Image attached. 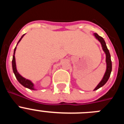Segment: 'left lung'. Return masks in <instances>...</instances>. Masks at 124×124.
<instances>
[{"label": "left lung", "instance_id": "8db88e82", "mask_svg": "<svg viewBox=\"0 0 124 124\" xmlns=\"http://www.w3.org/2000/svg\"><path fill=\"white\" fill-rule=\"evenodd\" d=\"M94 37H96V39L99 40L100 41L102 47L103 51H104L105 53H106V64H107V68H106V73H105L104 76V77H103L102 79L101 80V81L98 84L97 86H96V88L94 89V91H96L98 89H99L100 87H101L102 86H103L107 83V81L109 79V77H110V73H111L112 71V61H111V59H110V53H109V50L107 49V47L106 46V42H105L104 40L103 39L102 37H100L97 35V33H94Z\"/></svg>", "mask_w": 124, "mask_h": 124}]
</instances>
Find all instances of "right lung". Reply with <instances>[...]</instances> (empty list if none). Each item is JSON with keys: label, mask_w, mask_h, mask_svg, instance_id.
I'll list each match as a JSON object with an SVG mask.
<instances>
[{"label": "right lung", "mask_w": 124, "mask_h": 124, "mask_svg": "<svg viewBox=\"0 0 124 124\" xmlns=\"http://www.w3.org/2000/svg\"><path fill=\"white\" fill-rule=\"evenodd\" d=\"M25 35V34L23 35L22 36V37L20 38V39L19 40V41L17 43V45H18V43L20 42V41L22 40V38L23 37V36ZM16 48H17V46L14 49V55H13V59H12V69H13V71H14V74H15V77L17 78V79L18 80V81L19 82L20 84L23 86L24 87H27V88L30 89H31V90H36L34 88V84L31 83V81L27 79L24 78L23 77H22L20 74L18 73V72L17 71V68H16V63H15V51H16Z\"/></svg>", "instance_id": "1"}]
</instances>
